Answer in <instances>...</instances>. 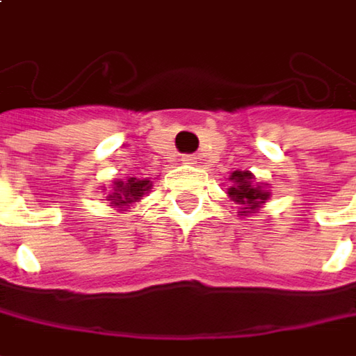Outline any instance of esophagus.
I'll use <instances>...</instances> for the list:
<instances>
[{"label":"esophagus","mask_w":356,"mask_h":356,"mask_svg":"<svg viewBox=\"0 0 356 356\" xmlns=\"http://www.w3.org/2000/svg\"><path fill=\"white\" fill-rule=\"evenodd\" d=\"M182 162L188 166H194V164H198V158L194 154H186V156H182Z\"/></svg>","instance_id":"34e87169"}]
</instances>
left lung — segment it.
Masks as SVG:
<instances>
[{
	"instance_id": "obj_1",
	"label": "left lung",
	"mask_w": 356,
	"mask_h": 356,
	"mask_svg": "<svg viewBox=\"0 0 356 356\" xmlns=\"http://www.w3.org/2000/svg\"><path fill=\"white\" fill-rule=\"evenodd\" d=\"M230 182L232 184H230L226 194L230 196V200L234 204L238 206V210H236L238 216L257 214L270 198L268 184L257 182V178L250 170H234L230 174Z\"/></svg>"
}]
</instances>
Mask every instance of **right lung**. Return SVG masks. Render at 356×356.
Listing matches in <instances>:
<instances>
[{
	"mask_svg": "<svg viewBox=\"0 0 356 356\" xmlns=\"http://www.w3.org/2000/svg\"><path fill=\"white\" fill-rule=\"evenodd\" d=\"M150 178H136V176H128L124 180H112V190L106 194L108 204L112 206L118 212H132V208L138 202H142V198L146 194H150L152 188ZM106 190V186L102 188Z\"/></svg>",
	"mask_w": 356,
	"mask_h": 356,
	"instance_id": "1",
	"label": "right lung"
}]
</instances>
